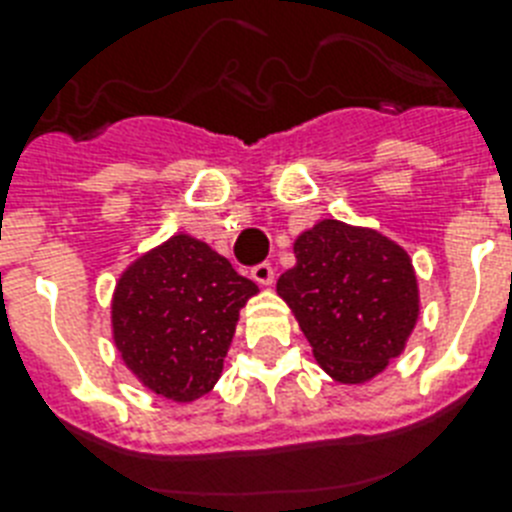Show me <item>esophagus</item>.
<instances>
[{
  "instance_id": "esophagus-1",
  "label": "esophagus",
  "mask_w": 512,
  "mask_h": 512,
  "mask_svg": "<svg viewBox=\"0 0 512 512\" xmlns=\"http://www.w3.org/2000/svg\"><path fill=\"white\" fill-rule=\"evenodd\" d=\"M252 278H255L260 286H270V283L276 281V270H273V265L270 263H260L252 268Z\"/></svg>"
}]
</instances>
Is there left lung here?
Masks as SVG:
<instances>
[{
    "instance_id": "8db88e82",
    "label": "left lung",
    "mask_w": 512,
    "mask_h": 512,
    "mask_svg": "<svg viewBox=\"0 0 512 512\" xmlns=\"http://www.w3.org/2000/svg\"><path fill=\"white\" fill-rule=\"evenodd\" d=\"M296 265L278 278L312 354L333 380L359 385L401 354L419 317L409 255L388 236L320 221L294 242Z\"/></svg>"
}]
</instances>
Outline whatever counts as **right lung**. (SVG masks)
Listing matches in <instances>:
<instances>
[{
    "instance_id": "obj_1",
    "label": "right lung",
    "mask_w": 512,
    "mask_h": 512,
    "mask_svg": "<svg viewBox=\"0 0 512 512\" xmlns=\"http://www.w3.org/2000/svg\"><path fill=\"white\" fill-rule=\"evenodd\" d=\"M257 294L226 257L187 234L124 270L111 302L114 343L145 388L190 403L221 377L239 309Z\"/></svg>"
}]
</instances>
